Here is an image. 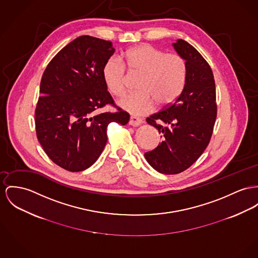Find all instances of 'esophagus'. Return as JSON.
I'll return each instance as SVG.
<instances>
[{
    "label": "esophagus",
    "instance_id": "34e87169",
    "mask_svg": "<svg viewBox=\"0 0 258 258\" xmlns=\"http://www.w3.org/2000/svg\"><path fill=\"white\" fill-rule=\"evenodd\" d=\"M142 122H143V120L141 118H139V117H136V116H131L130 119H129V124L132 125V126H138Z\"/></svg>",
    "mask_w": 258,
    "mask_h": 258
}]
</instances>
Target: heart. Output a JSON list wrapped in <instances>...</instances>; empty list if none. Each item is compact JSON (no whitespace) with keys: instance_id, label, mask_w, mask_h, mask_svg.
I'll use <instances>...</instances> for the list:
<instances>
[{"instance_id":"1","label":"heart","mask_w":258,"mask_h":258,"mask_svg":"<svg viewBox=\"0 0 258 258\" xmlns=\"http://www.w3.org/2000/svg\"><path fill=\"white\" fill-rule=\"evenodd\" d=\"M119 59L108 58L103 64V82L114 96L125 89V68L131 73L141 74L138 93L125 95L117 104L134 115L152 111L156 103L166 106L174 103L186 83L187 64L177 53H164L152 45L143 44L127 50Z\"/></svg>"}]
</instances>
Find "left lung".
I'll return each mask as SVG.
<instances>
[{
  "label": "left lung",
  "instance_id": "1",
  "mask_svg": "<svg viewBox=\"0 0 258 258\" xmlns=\"http://www.w3.org/2000/svg\"><path fill=\"white\" fill-rule=\"evenodd\" d=\"M172 46L186 61V83L171 105L147 118L162 141L145 154L155 170L168 175L188 169L205 152L217 114L215 81L209 64L185 40L178 39Z\"/></svg>",
  "mask_w": 258,
  "mask_h": 258
}]
</instances>
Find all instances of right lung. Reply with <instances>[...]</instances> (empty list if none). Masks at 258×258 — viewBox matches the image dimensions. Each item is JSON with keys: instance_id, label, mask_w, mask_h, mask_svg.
Returning a JSON list of instances; mask_svg holds the SVG:
<instances>
[{"instance_id": "obj_1", "label": "right lung", "mask_w": 258, "mask_h": 258, "mask_svg": "<svg viewBox=\"0 0 258 258\" xmlns=\"http://www.w3.org/2000/svg\"><path fill=\"white\" fill-rule=\"evenodd\" d=\"M115 52L111 42L80 36L57 52L45 69L35 126L39 143L58 166L83 171L103 153L107 125H125L129 114L99 109L113 100L103 82V68Z\"/></svg>"}]
</instances>
